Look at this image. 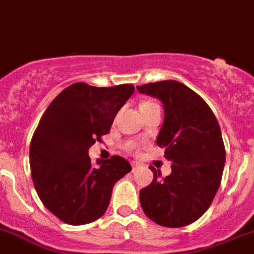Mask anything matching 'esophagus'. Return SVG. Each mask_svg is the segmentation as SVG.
Returning <instances> with one entry per match:
<instances>
[{"label":"esophagus","instance_id":"34e87169","mask_svg":"<svg viewBox=\"0 0 254 254\" xmlns=\"http://www.w3.org/2000/svg\"><path fill=\"white\" fill-rule=\"evenodd\" d=\"M132 167H133V171H135V170H137V168L140 167V163L135 162V161H133V162H132Z\"/></svg>","mask_w":254,"mask_h":254}]
</instances>
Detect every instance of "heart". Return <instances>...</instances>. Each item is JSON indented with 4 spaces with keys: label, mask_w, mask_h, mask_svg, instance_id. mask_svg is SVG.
Masks as SVG:
<instances>
[{
    "label": "heart",
    "mask_w": 254,
    "mask_h": 254,
    "mask_svg": "<svg viewBox=\"0 0 254 254\" xmlns=\"http://www.w3.org/2000/svg\"><path fill=\"white\" fill-rule=\"evenodd\" d=\"M149 105H155L154 103H150V102H145V103H143V104H141L140 106H149Z\"/></svg>",
    "instance_id": "heart-1"
}]
</instances>
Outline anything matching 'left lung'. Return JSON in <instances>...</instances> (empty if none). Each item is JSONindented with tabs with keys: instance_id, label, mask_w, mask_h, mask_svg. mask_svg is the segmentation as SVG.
<instances>
[{
	"instance_id": "left-lung-1",
	"label": "left lung",
	"mask_w": 254,
	"mask_h": 254,
	"mask_svg": "<svg viewBox=\"0 0 254 254\" xmlns=\"http://www.w3.org/2000/svg\"><path fill=\"white\" fill-rule=\"evenodd\" d=\"M137 89L162 103L165 119L156 144L165 146V157L172 162L166 178L150 167L154 179L139 193L141 208L159 225L191 224L208 209L222 181L225 149L219 124L202 98L178 81Z\"/></svg>"
}]
</instances>
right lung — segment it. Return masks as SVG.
<instances>
[{
	"instance_id": "add662e5",
	"label": "right lung",
	"mask_w": 254,
	"mask_h": 254,
	"mask_svg": "<svg viewBox=\"0 0 254 254\" xmlns=\"http://www.w3.org/2000/svg\"><path fill=\"white\" fill-rule=\"evenodd\" d=\"M133 92L132 84L73 83L41 117L30 144L32 182L46 208L64 223L82 225L102 217L115 183L132 171L121 156L92 165L88 149L108 134Z\"/></svg>"
}]
</instances>
